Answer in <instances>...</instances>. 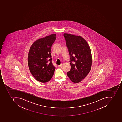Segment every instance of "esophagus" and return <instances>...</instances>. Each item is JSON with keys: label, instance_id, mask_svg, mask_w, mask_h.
I'll list each match as a JSON object with an SVG mask.
<instances>
[{"label": "esophagus", "instance_id": "1", "mask_svg": "<svg viewBox=\"0 0 122 122\" xmlns=\"http://www.w3.org/2000/svg\"><path fill=\"white\" fill-rule=\"evenodd\" d=\"M61 66H62V64H61V65H58V67H61Z\"/></svg>", "mask_w": 122, "mask_h": 122}]
</instances>
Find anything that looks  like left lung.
<instances>
[{"instance_id":"1","label":"left lung","mask_w":122,"mask_h":122,"mask_svg":"<svg viewBox=\"0 0 122 122\" xmlns=\"http://www.w3.org/2000/svg\"><path fill=\"white\" fill-rule=\"evenodd\" d=\"M70 56L71 69L67 74L75 83L80 82L90 71L92 63L90 46L85 39L79 36L63 34Z\"/></svg>"}]
</instances>
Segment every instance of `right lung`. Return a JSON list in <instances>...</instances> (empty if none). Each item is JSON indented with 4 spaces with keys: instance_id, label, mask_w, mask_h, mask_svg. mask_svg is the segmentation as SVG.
I'll return each mask as SVG.
<instances>
[{
    "instance_id": "obj_1",
    "label": "right lung",
    "mask_w": 122,
    "mask_h": 122,
    "mask_svg": "<svg viewBox=\"0 0 122 122\" xmlns=\"http://www.w3.org/2000/svg\"><path fill=\"white\" fill-rule=\"evenodd\" d=\"M56 35L52 34L37 40L32 44L29 51V68L35 78L40 82H47L53 75L55 67L52 63L50 52Z\"/></svg>"
}]
</instances>
